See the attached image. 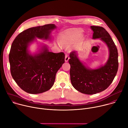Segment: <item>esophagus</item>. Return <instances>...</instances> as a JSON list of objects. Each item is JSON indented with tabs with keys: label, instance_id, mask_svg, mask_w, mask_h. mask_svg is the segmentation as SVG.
Here are the masks:
<instances>
[{
	"label": "esophagus",
	"instance_id": "obj_1",
	"mask_svg": "<svg viewBox=\"0 0 128 128\" xmlns=\"http://www.w3.org/2000/svg\"><path fill=\"white\" fill-rule=\"evenodd\" d=\"M70 57L69 56V54L67 53H66L65 54V62H68V61L69 60Z\"/></svg>",
	"mask_w": 128,
	"mask_h": 128
}]
</instances>
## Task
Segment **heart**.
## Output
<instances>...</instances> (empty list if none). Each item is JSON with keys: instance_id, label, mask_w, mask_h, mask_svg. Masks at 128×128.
Instances as JSON below:
<instances>
[{"instance_id": "b5f03b06", "label": "heart", "mask_w": 128, "mask_h": 128, "mask_svg": "<svg viewBox=\"0 0 128 128\" xmlns=\"http://www.w3.org/2000/svg\"><path fill=\"white\" fill-rule=\"evenodd\" d=\"M79 34L76 32H69L62 34L61 42L65 45H70L78 37Z\"/></svg>"}]
</instances>
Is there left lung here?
I'll return each instance as SVG.
<instances>
[{
	"mask_svg": "<svg viewBox=\"0 0 128 128\" xmlns=\"http://www.w3.org/2000/svg\"><path fill=\"white\" fill-rule=\"evenodd\" d=\"M94 32L93 38H100L107 45L109 57L106 64L97 69L84 66L78 58L76 51L70 53V80L73 86L80 93L93 95L106 90L113 82L118 70V52L114 42L108 32L102 27L91 26Z\"/></svg>",
	"mask_w": 128,
	"mask_h": 128,
	"instance_id": "1",
	"label": "left lung"
}]
</instances>
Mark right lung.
<instances>
[{
  "mask_svg": "<svg viewBox=\"0 0 128 128\" xmlns=\"http://www.w3.org/2000/svg\"><path fill=\"white\" fill-rule=\"evenodd\" d=\"M54 24L28 28L18 35L9 54L12 76L25 92L33 94L49 90L55 80L56 74L65 62V54L54 53L44 48L40 54L32 56L28 52L29 43L35 38L48 39Z\"/></svg>",
  "mask_w": 128,
  "mask_h": 128,
  "instance_id": "add662e5",
  "label": "right lung"
}]
</instances>
